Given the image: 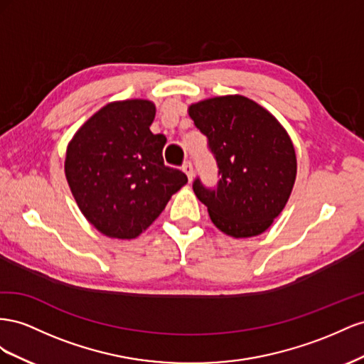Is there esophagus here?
I'll use <instances>...</instances> for the list:
<instances>
[{
  "instance_id": "esophagus-1",
  "label": "esophagus",
  "mask_w": 364,
  "mask_h": 364,
  "mask_svg": "<svg viewBox=\"0 0 364 364\" xmlns=\"http://www.w3.org/2000/svg\"><path fill=\"white\" fill-rule=\"evenodd\" d=\"M183 171L186 172V175H188V178L192 180L193 178V164L192 161H184L183 164Z\"/></svg>"
}]
</instances>
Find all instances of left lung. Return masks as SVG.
<instances>
[{"label": "left lung", "mask_w": 364, "mask_h": 364, "mask_svg": "<svg viewBox=\"0 0 364 364\" xmlns=\"http://www.w3.org/2000/svg\"><path fill=\"white\" fill-rule=\"evenodd\" d=\"M189 116L207 137L220 176L215 186L196 176L195 195L225 235H261L293 191L296 152L288 134L267 109L244 96L198 102Z\"/></svg>", "instance_id": "1"}]
</instances>
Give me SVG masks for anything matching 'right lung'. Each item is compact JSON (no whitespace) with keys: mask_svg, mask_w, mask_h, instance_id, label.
Returning <instances> with one entry per match:
<instances>
[{"mask_svg":"<svg viewBox=\"0 0 364 364\" xmlns=\"http://www.w3.org/2000/svg\"><path fill=\"white\" fill-rule=\"evenodd\" d=\"M154 103H108L88 119L67 149L65 175L87 220L109 237L132 240L188 183L163 161V134H152Z\"/></svg>","mask_w":364,"mask_h":364,"instance_id":"right-lung-1","label":"right lung"}]
</instances>
